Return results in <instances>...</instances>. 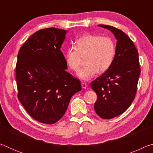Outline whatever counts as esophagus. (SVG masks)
<instances>
[{
    "label": "esophagus",
    "mask_w": 153,
    "mask_h": 153,
    "mask_svg": "<svg viewBox=\"0 0 153 153\" xmlns=\"http://www.w3.org/2000/svg\"><path fill=\"white\" fill-rule=\"evenodd\" d=\"M87 84L86 83H85V82H82V88H84V89H86V88H87Z\"/></svg>",
    "instance_id": "34e87169"
}]
</instances>
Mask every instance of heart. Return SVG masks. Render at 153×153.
Listing matches in <instances>:
<instances>
[{"instance_id":"1","label":"heart","mask_w":153,"mask_h":153,"mask_svg":"<svg viewBox=\"0 0 153 153\" xmlns=\"http://www.w3.org/2000/svg\"><path fill=\"white\" fill-rule=\"evenodd\" d=\"M116 54V45L108 36L86 34L75 42V47L67 49L65 54L67 65L77 71L85 59L86 65L77 72L84 80H89L98 73L107 71L112 65Z\"/></svg>"}]
</instances>
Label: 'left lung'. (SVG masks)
Returning a JSON list of instances; mask_svg holds the SVG:
<instances>
[{
  "instance_id": "1",
  "label": "left lung",
  "mask_w": 153,
  "mask_h": 153,
  "mask_svg": "<svg viewBox=\"0 0 153 153\" xmlns=\"http://www.w3.org/2000/svg\"><path fill=\"white\" fill-rule=\"evenodd\" d=\"M98 25L111 31L117 40L115 56L110 68L90 84L97 95L96 113L108 120L125 112L133 102L140 67L138 52L126 33L111 25Z\"/></svg>"
}]
</instances>
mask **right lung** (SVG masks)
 Instances as JSON below:
<instances>
[{"label": "right lung", "instance_id": "obj_1", "mask_svg": "<svg viewBox=\"0 0 153 153\" xmlns=\"http://www.w3.org/2000/svg\"><path fill=\"white\" fill-rule=\"evenodd\" d=\"M67 31H37L21 47L15 69L18 99L36 121L53 124L64 115L71 98L81 90L79 79L66 71L61 51Z\"/></svg>", "mask_w": 153, "mask_h": 153}]
</instances>
